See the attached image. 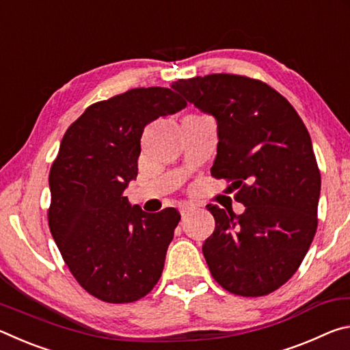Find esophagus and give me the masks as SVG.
<instances>
[{"instance_id":"34e87169","label":"esophagus","mask_w":350,"mask_h":350,"mask_svg":"<svg viewBox=\"0 0 350 350\" xmlns=\"http://www.w3.org/2000/svg\"><path fill=\"white\" fill-rule=\"evenodd\" d=\"M194 210H196V206H194L193 204H183L182 206H180V215L185 217V216H188L189 213H193Z\"/></svg>"}]
</instances>
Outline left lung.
I'll return each instance as SVG.
<instances>
[{
	"label": "left lung",
	"mask_w": 350,
	"mask_h": 350,
	"mask_svg": "<svg viewBox=\"0 0 350 350\" xmlns=\"http://www.w3.org/2000/svg\"><path fill=\"white\" fill-rule=\"evenodd\" d=\"M171 88L213 116L217 154L211 176L239 189L242 215L206 205L216 221L202 252L215 280L234 295L262 296L287 282L317 232L321 176L309 131L280 92L230 74Z\"/></svg>",
	"instance_id": "8db88e82"
}]
</instances>
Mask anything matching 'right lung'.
<instances>
[{
	"label": "right lung",
	"instance_id": "1",
	"mask_svg": "<svg viewBox=\"0 0 350 350\" xmlns=\"http://www.w3.org/2000/svg\"><path fill=\"white\" fill-rule=\"evenodd\" d=\"M185 106L168 88H137L91 105L63 135L49 173V228L70 273L106 303L137 301L162 275L179 211L146 213L125 189L146 125Z\"/></svg>",
	"mask_w": 350,
	"mask_h": 350
}]
</instances>
